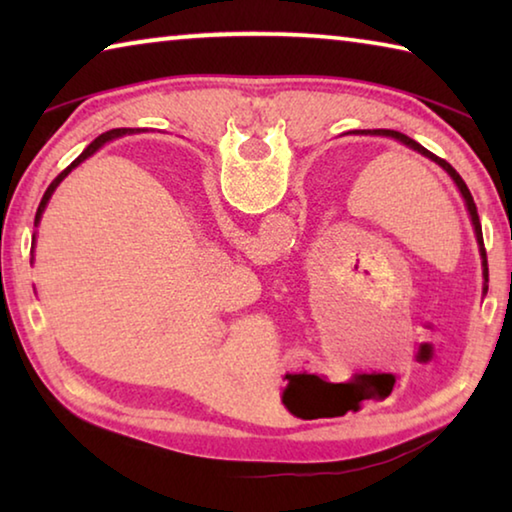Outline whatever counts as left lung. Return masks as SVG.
<instances>
[{
  "instance_id": "obj_1",
  "label": "left lung",
  "mask_w": 512,
  "mask_h": 512,
  "mask_svg": "<svg viewBox=\"0 0 512 512\" xmlns=\"http://www.w3.org/2000/svg\"><path fill=\"white\" fill-rule=\"evenodd\" d=\"M357 133H366V135H386V137H395V140H400L402 144H406L409 146V149H413V151H418V153H422L424 158H429V160H433L436 164H440V167H443L449 176H452V180L456 183V187L461 189V194H463V198H465V205H467V212H470V216H472V225H474V232H476V241H479V250H481V259H483V280H485V287H483V291L488 293V259H485V246H483V230H481V221H479V212H476V203H474V198H472V194H470V189H467V185L463 183V178L458 176L456 173V169L452 167V164L449 162H445L443 158H438V155H433L431 151H427L424 149L422 144H418L415 140H411L409 135H404V133H400V131H388V128H372V131H357Z\"/></svg>"
}]
</instances>
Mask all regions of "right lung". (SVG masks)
I'll return each mask as SVG.
<instances>
[{
	"label": "right lung",
	"instance_id": "obj_1",
	"mask_svg": "<svg viewBox=\"0 0 512 512\" xmlns=\"http://www.w3.org/2000/svg\"><path fill=\"white\" fill-rule=\"evenodd\" d=\"M126 133H133L131 131V128H115V131H108V133H103V135H99L97 137V140H94L90 146H88V149H85L81 155H79V158H76L72 164H69V167L63 171V173H58V178L54 180V183H51L49 187H47V192H45V196H42V201H40V205H38V212H36V221H33V223H40V216H42V212H45V207H47V203H49V198H51V194H54V189L58 187V183H60V180H63L65 176H67V173L69 171H72L74 167H76V164H79V162H83L85 158H88V155H92L94 151H97L99 149V146L101 144H106V142H110L112 140V137H119V135H126Z\"/></svg>",
	"mask_w": 512,
	"mask_h": 512
}]
</instances>
